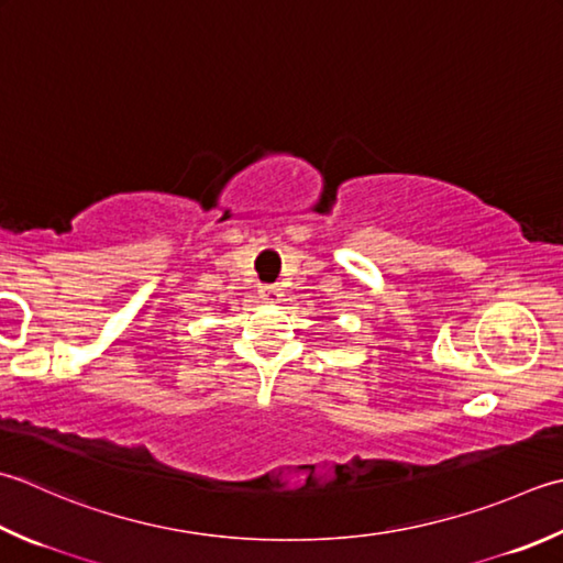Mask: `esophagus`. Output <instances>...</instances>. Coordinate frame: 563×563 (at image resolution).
I'll list each match as a JSON object with an SVG mask.
<instances>
[{"instance_id": "obj_1", "label": "esophagus", "mask_w": 563, "mask_h": 563, "mask_svg": "<svg viewBox=\"0 0 563 563\" xmlns=\"http://www.w3.org/2000/svg\"><path fill=\"white\" fill-rule=\"evenodd\" d=\"M261 297L266 302H280L283 290L278 288V285H266V288H261Z\"/></svg>"}]
</instances>
